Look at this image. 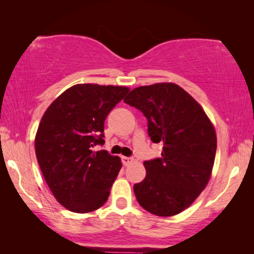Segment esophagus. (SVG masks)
Masks as SVG:
<instances>
[{"instance_id": "obj_1", "label": "esophagus", "mask_w": 254, "mask_h": 254, "mask_svg": "<svg viewBox=\"0 0 254 254\" xmlns=\"http://www.w3.org/2000/svg\"><path fill=\"white\" fill-rule=\"evenodd\" d=\"M133 161V159L130 157H122V162L124 166H128Z\"/></svg>"}]
</instances>
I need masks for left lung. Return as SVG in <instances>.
Wrapping results in <instances>:
<instances>
[{
  "label": "left lung",
  "mask_w": 254,
  "mask_h": 254,
  "mask_svg": "<svg viewBox=\"0 0 254 254\" xmlns=\"http://www.w3.org/2000/svg\"><path fill=\"white\" fill-rule=\"evenodd\" d=\"M124 103L148 119L152 142H162L161 158L144 161L147 175L133 187L139 204L157 216L188 208L207 186L216 153V132L194 97L174 83L140 86Z\"/></svg>",
  "instance_id": "8db88e82"
}]
</instances>
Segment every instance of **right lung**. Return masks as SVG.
Here are the masks:
<instances>
[{"label": "right lung", "instance_id": "right-lung-1", "mask_svg": "<svg viewBox=\"0 0 254 254\" xmlns=\"http://www.w3.org/2000/svg\"><path fill=\"white\" fill-rule=\"evenodd\" d=\"M130 91L127 86L77 84L46 110L34 139L38 163L59 204L74 213L102 207L122 168L101 150L107 114Z\"/></svg>", "mask_w": 254, "mask_h": 254}]
</instances>
